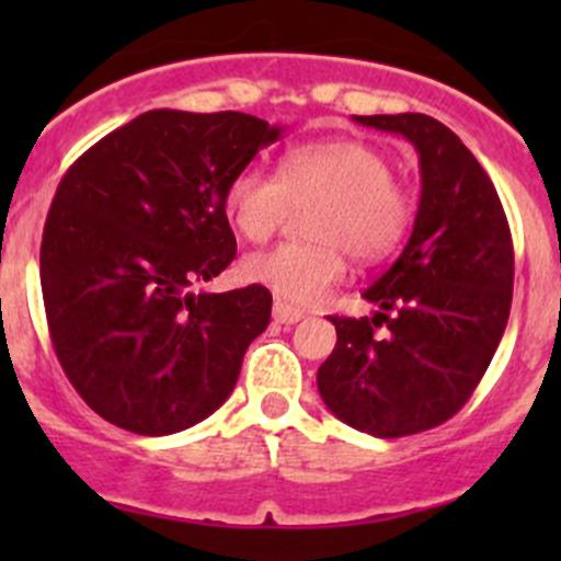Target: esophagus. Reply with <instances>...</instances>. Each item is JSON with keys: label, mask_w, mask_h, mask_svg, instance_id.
I'll return each mask as SVG.
<instances>
[{"label": "esophagus", "mask_w": 561, "mask_h": 561, "mask_svg": "<svg viewBox=\"0 0 561 561\" xmlns=\"http://www.w3.org/2000/svg\"><path fill=\"white\" fill-rule=\"evenodd\" d=\"M274 320L282 322V325H293V322L304 320V312H301V309L290 307V304H285V301H279V298H276V301H274Z\"/></svg>", "instance_id": "34e87169"}]
</instances>
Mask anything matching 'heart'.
I'll use <instances>...</instances> for the list:
<instances>
[{
  "label": "heart",
  "mask_w": 561,
  "mask_h": 561,
  "mask_svg": "<svg viewBox=\"0 0 561 561\" xmlns=\"http://www.w3.org/2000/svg\"><path fill=\"white\" fill-rule=\"evenodd\" d=\"M317 203L307 219L312 244H279L247 254L241 274L293 304H312L355 263L388 257L404 239L412 201L390 160L364 140H317L285 151L279 175L244 168L230 179L225 211L247 241H265L293 206Z\"/></svg>",
  "instance_id": "b5f03b06"
}]
</instances>
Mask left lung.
<instances>
[{
    "label": "left lung",
    "instance_id": "obj_1",
    "mask_svg": "<svg viewBox=\"0 0 561 561\" xmlns=\"http://www.w3.org/2000/svg\"><path fill=\"white\" fill-rule=\"evenodd\" d=\"M353 118L415 146L421 203L407 247L364 293L380 312L328 317L336 347L317 388L339 421L393 439L445 423L478 388L511 317L513 241L494 184L443 122Z\"/></svg>",
    "mask_w": 561,
    "mask_h": 561
}]
</instances>
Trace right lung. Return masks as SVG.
<instances>
[{
  "instance_id": "1",
  "label": "right lung",
  "mask_w": 561,
  "mask_h": 561,
  "mask_svg": "<svg viewBox=\"0 0 561 561\" xmlns=\"http://www.w3.org/2000/svg\"><path fill=\"white\" fill-rule=\"evenodd\" d=\"M282 127L249 113L146 111L59 181L39 247L50 342L81 399L144 437L184 432L233 393L268 328L260 285L195 293L236 257L230 179Z\"/></svg>"
}]
</instances>
